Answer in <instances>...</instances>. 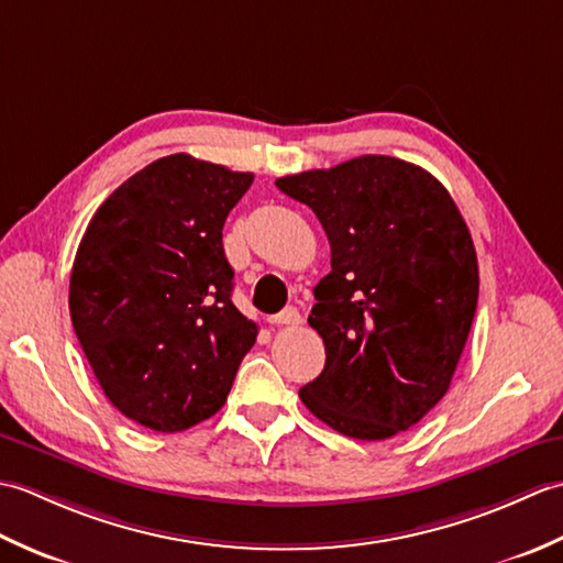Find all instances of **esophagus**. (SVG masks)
I'll use <instances>...</instances> for the list:
<instances>
[{
    "instance_id": "34e87169",
    "label": "esophagus",
    "mask_w": 563,
    "mask_h": 563,
    "mask_svg": "<svg viewBox=\"0 0 563 563\" xmlns=\"http://www.w3.org/2000/svg\"><path fill=\"white\" fill-rule=\"evenodd\" d=\"M271 321H273L275 327H297L302 321V317H300V312H297L295 307H285L283 312L275 314Z\"/></svg>"
}]
</instances>
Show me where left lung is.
<instances>
[{
	"label": "left lung",
	"mask_w": 563,
	"mask_h": 563,
	"mask_svg": "<svg viewBox=\"0 0 563 563\" xmlns=\"http://www.w3.org/2000/svg\"><path fill=\"white\" fill-rule=\"evenodd\" d=\"M275 186L314 210L331 244L309 314L327 365L300 389L302 404L355 440L416 426L450 389L479 300L457 206L435 176L385 154Z\"/></svg>",
	"instance_id": "obj_1"
}]
</instances>
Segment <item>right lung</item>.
I'll list each match as a JSON object with an SVG mask.
<instances>
[{"label": "right lung", "instance_id": "obj_1", "mask_svg": "<svg viewBox=\"0 0 563 563\" xmlns=\"http://www.w3.org/2000/svg\"><path fill=\"white\" fill-rule=\"evenodd\" d=\"M254 174L169 154L130 176L84 232L69 278L81 351L118 411L159 433L218 413L256 324L232 302L222 227Z\"/></svg>", "mask_w": 563, "mask_h": 563}]
</instances>
